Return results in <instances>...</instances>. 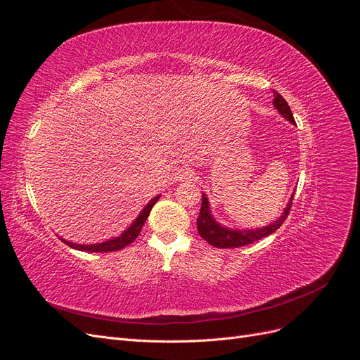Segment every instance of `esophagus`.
<instances>
[{
  "instance_id": "obj_1",
  "label": "esophagus",
  "mask_w": 360,
  "mask_h": 360,
  "mask_svg": "<svg viewBox=\"0 0 360 360\" xmlns=\"http://www.w3.org/2000/svg\"><path fill=\"white\" fill-rule=\"evenodd\" d=\"M195 179H197V174H195L193 169L184 168V169L179 171V180H181V181H191Z\"/></svg>"
}]
</instances>
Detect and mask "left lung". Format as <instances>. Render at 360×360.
<instances>
[{"mask_svg": "<svg viewBox=\"0 0 360 360\" xmlns=\"http://www.w3.org/2000/svg\"><path fill=\"white\" fill-rule=\"evenodd\" d=\"M274 94H275L274 105L278 110V112L284 118H287L291 124H296V122H294V117L291 114L290 106L285 102L284 97H282L278 91H274ZM292 197H294V193L290 197V201L287 202V207L276 221L270 222L266 226L255 228V230H252V228H250V230H237V228L225 226V225L219 224L214 219L213 214H212L209 198H207L205 193H202L201 210H200V216L197 219L198 233L205 242H209L214 248H240V246H245V245H250V243L259 240V238L267 237L269 234L275 233L278 228L282 224H284V221L287 219V216H288V212H290Z\"/></svg>", "mask_w": 360, "mask_h": 360, "instance_id": "1", "label": "left lung"}]
</instances>
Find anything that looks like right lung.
Segmentation results:
<instances>
[{
  "label": "right lung",
  "mask_w": 360,
  "mask_h": 360,
  "mask_svg": "<svg viewBox=\"0 0 360 360\" xmlns=\"http://www.w3.org/2000/svg\"><path fill=\"white\" fill-rule=\"evenodd\" d=\"M159 198H160V195H158V197H155L153 200H150L144 209L141 210V213L136 216V219L132 224H130L122 234L117 236V237H112L106 242L94 243V245H79V243L69 242V240H66V238H63L60 236L58 237L68 246H70L76 250H85V252H112V250H120V249H123L127 245L132 243L135 238L139 236V233H141V230H143V225L147 221V217H148L151 209H153V205L156 204V201Z\"/></svg>",
  "instance_id": "1"
}]
</instances>
